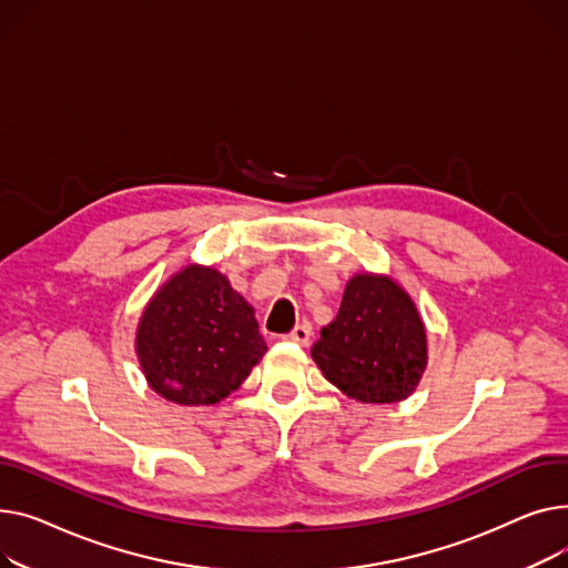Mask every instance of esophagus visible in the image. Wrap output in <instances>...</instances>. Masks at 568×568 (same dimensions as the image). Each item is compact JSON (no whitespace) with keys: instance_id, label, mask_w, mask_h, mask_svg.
<instances>
[{"instance_id":"1","label":"esophagus","mask_w":568,"mask_h":568,"mask_svg":"<svg viewBox=\"0 0 568 568\" xmlns=\"http://www.w3.org/2000/svg\"><path fill=\"white\" fill-rule=\"evenodd\" d=\"M284 339L293 342V344H300V346H307L310 339H312V327L310 325H295Z\"/></svg>"}]
</instances>
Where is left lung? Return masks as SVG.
Listing matches in <instances>:
<instances>
[{
    "mask_svg": "<svg viewBox=\"0 0 568 568\" xmlns=\"http://www.w3.org/2000/svg\"><path fill=\"white\" fill-rule=\"evenodd\" d=\"M426 329L413 297L385 275H355L312 357L323 376L362 404L408 398L426 369Z\"/></svg>",
    "mask_w": 568,
    "mask_h": 568,
    "instance_id": "8db88e82",
    "label": "left lung"
}]
</instances>
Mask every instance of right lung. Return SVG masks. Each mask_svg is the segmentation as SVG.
<instances>
[{"instance_id": "obj_1", "label": "right lung", "mask_w": 568, "mask_h": 568, "mask_svg": "<svg viewBox=\"0 0 568 568\" xmlns=\"http://www.w3.org/2000/svg\"><path fill=\"white\" fill-rule=\"evenodd\" d=\"M135 348L151 389L181 406L222 402L268 351L254 310L206 265H185L155 291Z\"/></svg>"}]
</instances>
